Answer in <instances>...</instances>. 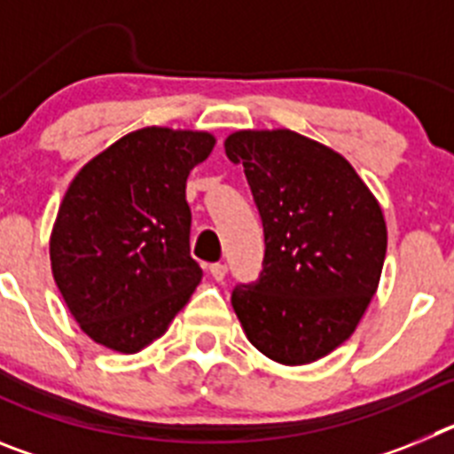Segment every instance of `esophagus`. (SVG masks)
<instances>
[{
    "label": "esophagus",
    "mask_w": 454,
    "mask_h": 454,
    "mask_svg": "<svg viewBox=\"0 0 454 454\" xmlns=\"http://www.w3.org/2000/svg\"><path fill=\"white\" fill-rule=\"evenodd\" d=\"M208 272H211V277H214L215 282H223L224 275H227V266H224V263H211V266H208Z\"/></svg>",
    "instance_id": "esophagus-1"
}]
</instances>
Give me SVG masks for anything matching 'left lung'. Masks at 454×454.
Instances as JSON below:
<instances>
[{
  "label": "left lung",
  "instance_id": "obj_1",
  "mask_svg": "<svg viewBox=\"0 0 454 454\" xmlns=\"http://www.w3.org/2000/svg\"><path fill=\"white\" fill-rule=\"evenodd\" d=\"M224 152L240 163L262 215L259 279L231 307L247 340L284 366L323 359L366 314L387 256L382 207L346 156L291 129H240Z\"/></svg>",
  "mask_w": 454,
  "mask_h": 454
}]
</instances>
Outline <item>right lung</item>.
<instances>
[{"label": "right lung", "mask_w": 454, "mask_h": 454, "mask_svg": "<svg viewBox=\"0 0 454 454\" xmlns=\"http://www.w3.org/2000/svg\"><path fill=\"white\" fill-rule=\"evenodd\" d=\"M208 131L145 127L115 140L67 186L50 236L54 282L83 334L134 355L166 334L202 279L191 256L186 179Z\"/></svg>", "instance_id": "1"}]
</instances>
